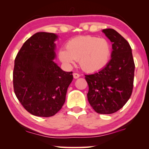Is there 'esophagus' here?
<instances>
[{
    "label": "esophagus",
    "mask_w": 149,
    "mask_h": 149,
    "mask_svg": "<svg viewBox=\"0 0 149 149\" xmlns=\"http://www.w3.org/2000/svg\"><path fill=\"white\" fill-rule=\"evenodd\" d=\"M73 76H74V79H77V78L79 77V74H77V73H74V74H73Z\"/></svg>",
    "instance_id": "esophagus-1"
}]
</instances>
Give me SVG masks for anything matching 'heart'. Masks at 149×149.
Listing matches in <instances>:
<instances>
[{
  "label": "heart",
  "mask_w": 149,
  "mask_h": 149,
  "mask_svg": "<svg viewBox=\"0 0 149 149\" xmlns=\"http://www.w3.org/2000/svg\"><path fill=\"white\" fill-rule=\"evenodd\" d=\"M65 47L66 49H61L58 51L60 61L70 66L75 60H79L81 68L87 72H98L105 68L112 53L108 40L90 35L70 39Z\"/></svg>",
  "instance_id": "b5f03b06"
}]
</instances>
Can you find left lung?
Here are the masks:
<instances>
[{"instance_id": "8db88e82", "label": "left lung", "mask_w": 149, "mask_h": 149, "mask_svg": "<svg viewBox=\"0 0 149 149\" xmlns=\"http://www.w3.org/2000/svg\"><path fill=\"white\" fill-rule=\"evenodd\" d=\"M102 32L112 42L111 59L104 68L85 77L91 106L99 114H110L122 108L132 95L135 64L132 48L122 35L113 29Z\"/></svg>"}]
</instances>
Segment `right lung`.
Wrapping results in <instances>:
<instances>
[{
  "mask_svg": "<svg viewBox=\"0 0 149 149\" xmlns=\"http://www.w3.org/2000/svg\"><path fill=\"white\" fill-rule=\"evenodd\" d=\"M58 35L38 32L24 42L15 58L14 90L17 99L30 114L50 117L61 109L72 72H64L54 60Z\"/></svg>",
  "mask_w": 149,
  "mask_h": 149,
  "instance_id": "1",
  "label": "right lung"
}]
</instances>
